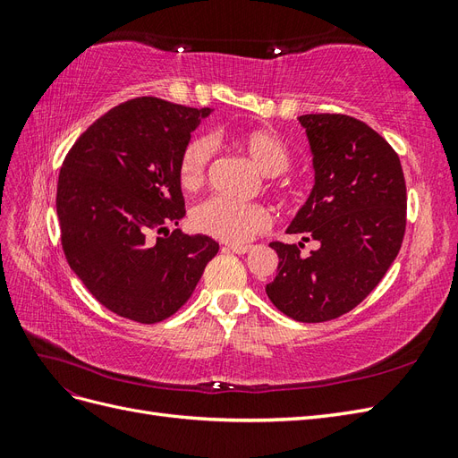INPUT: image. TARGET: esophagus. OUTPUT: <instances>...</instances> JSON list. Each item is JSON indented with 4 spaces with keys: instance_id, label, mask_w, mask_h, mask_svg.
<instances>
[{
    "instance_id": "esophagus-1",
    "label": "esophagus",
    "mask_w": 458,
    "mask_h": 458,
    "mask_svg": "<svg viewBox=\"0 0 458 458\" xmlns=\"http://www.w3.org/2000/svg\"><path fill=\"white\" fill-rule=\"evenodd\" d=\"M225 248H227V250L234 252V254H246V252L252 250V246H241V244H229Z\"/></svg>"
}]
</instances>
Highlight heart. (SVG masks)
I'll use <instances>...</instances> for the list:
<instances>
[{"label":"heart","instance_id":"1","mask_svg":"<svg viewBox=\"0 0 458 458\" xmlns=\"http://www.w3.org/2000/svg\"><path fill=\"white\" fill-rule=\"evenodd\" d=\"M233 141L267 177L281 175L290 165V150L279 135L269 130H250L233 135ZM214 155L210 137H192L179 162V182L183 189H197L206 177ZM192 225L210 237L242 244L269 225V212L254 202L212 197L192 210Z\"/></svg>","mask_w":458,"mask_h":458}]
</instances>
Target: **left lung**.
<instances>
[{
    "label": "left lung",
    "instance_id": "1",
    "mask_svg": "<svg viewBox=\"0 0 458 458\" xmlns=\"http://www.w3.org/2000/svg\"><path fill=\"white\" fill-rule=\"evenodd\" d=\"M313 189L286 227L301 242H271L279 256L269 300L300 323L352 311L390 269L403 242L407 189L399 157L365 122L345 114H303ZM319 248L301 252L302 242Z\"/></svg>",
    "mask_w": 458,
    "mask_h": 458
}]
</instances>
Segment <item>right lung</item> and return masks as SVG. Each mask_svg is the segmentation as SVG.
Instances as JSON below:
<instances>
[{"label": "right lung", "mask_w": 458, "mask_h": 458, "mask_svg": "<svg viewBox=\"0 0 458 458\" xmlns=\"http://www.w3.org/2000/svg\"><path fill=\"white\" fill-rule=\"evenodd\" d=\"M212 108L157 97L110 108L68 152L57 216L68 266L91 296L137 323H158L191 298L219 244L183 234L179 162Z\"/></svg>", "instance_id": "obj_1"}]
</instances>
